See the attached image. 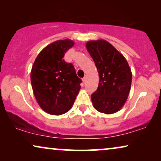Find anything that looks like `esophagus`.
<instances>
[{
    "label": "esophagus",
    "mask_w": 161,
    "mask_h": 161,
    "mask_svg": "<svg viewBox=\"0 0 161 161\" xmlns=\"http://www.w3.org/2000/svg\"><path fill=\"white\" fill-rule=\"evenodd\" d=\"M86 81V77H84V78H83V82L85 83Z\"/></svg>",
    "instance_id": "obj_1"
}]
</instances>
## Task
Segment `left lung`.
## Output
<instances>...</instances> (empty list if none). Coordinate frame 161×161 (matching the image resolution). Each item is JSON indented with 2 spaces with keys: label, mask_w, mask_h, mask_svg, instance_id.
Here are the masks:
<instances>
[{
  "label": "left lung",
  "mask_w": 161,
  "mask_h": 161,
  "mask_svg": "<svg viewBox=\"0 0 161 161\" xmlns=\"http://www.w3.org/2000/svg\"><path fill=\"white\" fill-rule=\"evenodd\" d=\"M86 47L99 73V85L91 95L94 108L100 113L119 111L131 88L132 72L124 56L104 39L87 42Z\"/></svg>",
  "instance_id": "8db88e82"
}]
</instances>
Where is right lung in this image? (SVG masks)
<instances>
[{"label": "right lung", "instance_id": "add662e5", "mask_svg": "<svg viewBox=\"0 0 161 161\" xmlns=\"http://www.w3.org/2000/svg\"><path fill=\"white\" fill-rule=\"evenodd\" d=\"M75 42L70 39L53 42L35 59L31 82L35 98L41 108L52 115L69 111L80 89L81 80L73 65L63 58Z\"/></svg>", "mask_w": 161, "mask_h": 161}]
</instances>
